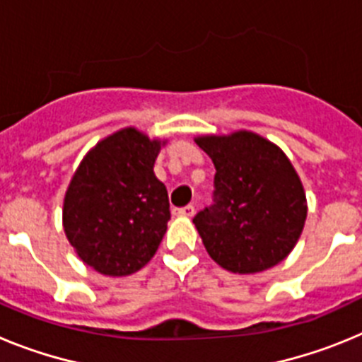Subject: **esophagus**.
<instances>
[{
    "label": "esophagus",
    "instance_id": "esophagus-1",
    "mask_svg": "<svg viewBox=\"0 0 362 362\" xmlns=\"http://www.w3.org/2000/svg\"><path fill=\"white\" fill-rule=\"evenodd\" d=\"M174 216H183V217H192L196 214V209L192 206V204H187V206H181V209H174L172 210Z\"/></svg>",
    "mask_w": 362,
    "mask_h": 362
}]
</instances>
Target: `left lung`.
Masks as SVG:
<instances>
[{
  "mask_svg": "<svg viewBox=\"0 0 362 362\" xmlns=\"http://www.w3.org/2000/svg\"><path fill=\"white\" fill-rule=\"evenodd\" d=\"M216 166L214 204L194 225L210 257L233 274H257L293 250L306 196L283 150L248 130L196 137Z\"/></svg>",
  "mask_w": 362,
  "mask_h": 362,
  "instance_id": "left-lung-1",
  "label": "left lung"
}]
</instances>
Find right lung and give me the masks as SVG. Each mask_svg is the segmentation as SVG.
Returning a JSON list of instances; mask_svg holds the SVG:
<instances>
[{
  "label": "right lung",
  "mask_w": 362,
  "mask_h": 362,
  "mask_svg": "<svg viewBox=\"0 0 362 362\" xmlns=\"http://www.w3.org/2000/svg\"><path fill=\"white\" fill-rule=\"evenodd\" d=\"M163 145L134 127L117 130L86 153L66 188V239L103 276H130L158 252L170 219L166 187L153 174Z\"/></svg>",
  "instance_id": "right-lung-1"
}]
</instances>
